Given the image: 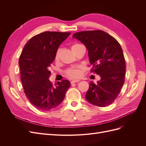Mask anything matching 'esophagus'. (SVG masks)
I'll list each match as a JSON object with an SVG mask.
<instances>
[{
    "label": "esophagus",
    "mask_w": 146,
    "mask_h": 146,
    "mask_svg": "<svg viewBox=\"0 0 146 146\" xmlns=\"http://www.w3.org/2000/svg\"><path fill=\"white\" fill-rule=\"evenodd\" d=\"M79 82H80V80H72L71 82H70V83H71V84H74V83H76Z\"/></svg>",
    "instance_id": "esophagus-1"
}]
</instances>
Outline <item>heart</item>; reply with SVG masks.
Masks as SVG:
<instances>
[{"label": "heart", "mask_w": 146, "mask_h": 146, "mask_svg": "<svg viewBox=\"0 0 146 146\" xmlns=\"http://www.w3.org/2000/svg\"><path fill=\"white\" fill-rule=\"evenodd\" d=\"M81 46V44L78 43H74L71 46V49L72 50H74L75 48ZM60 56V51L58 50L55 54V60L58 61L59 59ZM81 69L82 67L80 66H74V67L69 68L65 70V74L66 76L70 78H78L81 76Z\"/></svg>", "instance_id": "obj_1"}]
</instances>
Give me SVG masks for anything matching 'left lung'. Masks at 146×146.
<instances>
[{
	"label": "left lung",
	"instance_id": "8db88e82",
	"mask_svg": "<svg viewBox=\"0 0 146 146\" xmlns=\"http://www.w3.org/2000/svg\"><path fill=\"white\" fill-rule=\"evenodd\" d=\"M72 37L85 44L92 65L91 72L101 77L96 85L90 83L86 99L101 107L111 104L117 98L125 82V62L120 44L100 30L77 32Z\"/></svg>",
	"mask_w": 146,
	"mask_h": 146
}]
</instances>
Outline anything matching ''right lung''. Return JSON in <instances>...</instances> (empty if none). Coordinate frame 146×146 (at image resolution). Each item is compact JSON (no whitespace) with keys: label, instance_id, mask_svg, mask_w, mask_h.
<instances>
[{"label":"right lung","instance_id":"right-lung-1","mask_svg":"<svg viewBox=\"0 0 146 146\" xmlns=\"http://www.w3.org/2000/svg\"><path fill=\"white\" fill-rule=\"evenodd\" d=\"M70 34L41 33L30 38L21 52L19 64L24 92L30 102L39 110L47 111L57 107L70 86L69 80H63L54 87L48 80L50 76L49 67L57 49Z\"/></svg>","mask_w":146,"mask_h":146}]
</instances>
